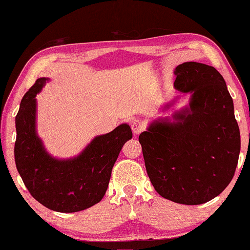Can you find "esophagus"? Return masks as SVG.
<instances>
[{"label":"esophagus","instance_id":"esophagus-1","mask_svg":"<svg viewBox=\"0 0 250 250\" xmlns=\"http://www.w3.org/2000/svg\"><path fill=\"white\" fill-rule=\"evenodd\" d=\"M131 129L135 135H139L140 132L143 130V125L140 121L136 120L131 123Z\"/></svg>","mask_w":250,"mask_h":250}]
</instances>
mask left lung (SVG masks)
<instances>
[{
    "label": "left lung",
    "mask_w": 250,
    "mask_h": 250,
    "mask_svg": "<svg viewBox=\"0 0 250 250\" xmlns=\"http://www.w3.org/2000/svg\"><path fill=\"white\" fill-rule=\"evenodd\" d=\"M174 75L175 90L190 95L188 104L171 118L152 121L139 142L147 175L160 196L181 204H202L223 192L234 175L240 128L226 81L213 66L185 62L176 66Z\"/></svg>",
    "instance_id": "left-lung-1"
}]
</instances>
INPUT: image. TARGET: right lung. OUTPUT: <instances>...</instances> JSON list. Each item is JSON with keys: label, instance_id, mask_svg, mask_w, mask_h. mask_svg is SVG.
Returning <instances> with one entry per match:
<instances>
[{"label": "right lung", "instance_id": "1", "mask_svg": "<svg viewBox=\"0 0 250 250\" xmlns=\"http://www.w3.org/2000/svg\"><path fill=\"white\" fill-rule=\"evenodd\" d=\"M49 80L38 78L21 101L16 116V167L27 190L43 207L75 213L104 198L114 163L132 132L128 124H121L106 135L96 136L77 156H52L36 129V95Z\"/></svg>", "mask_w": 250, "mask_h": 250}]
</instances>
